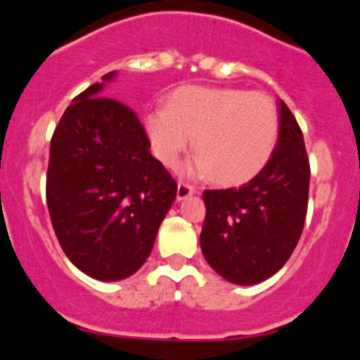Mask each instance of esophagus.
<instances>
[{
    "label": "esophagus",
    "mask_w": 360,
    "mask_h": 360,
    "mask_svg": "<svg viewBox=\"0 0 360 360\" xmlns=\"http://www.w3.org/2000/svg\"><path fill=\"white\" fill-rule=\"evenodd\" d=\"M193 193H197V190H195L192 185L179 181V187H176V200H185V198L192 197Z\"/></svg>",
    "instance_id": "esophagus-1"
}]
</instances>
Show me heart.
Masks as SVG:
<instances>
[{"mask_svg":"<svg viewBox=\"0 0 360 360\" xmlns=\"http://www.w3.org/2000/svg\"><path fill=\"white\" fill-rule=\"evenodd\" d=\"M146 131L165 165H179L195 136L193 170L221 185H240L269 163L278 117L274 101L260 91L184 86L172 93L167 108L146 115Z\"/></svg>","mask_w":360,"mask_h":360,"instance_id":"b5f03b06","label":"heart"}]
</instances>
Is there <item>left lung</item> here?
<instances>
[{
	"mask_svg": "<svg viewBox=\"0 0 360 360\" xmlns=\"http://www.w3.org/2000/svg\"><path fill=\"white\" fill-rule=\"evenodd\" d=\"M281 130L269 163L238 188L205 190L202 254L212 269L237 285L277 274L304 230L310 167L304 135L278 100Z\"/></svg>",
	"mask_w": 360,
	"mask_h": 360,
	"instance_id": "1",
	"label": "left lung"
}]
</instances>
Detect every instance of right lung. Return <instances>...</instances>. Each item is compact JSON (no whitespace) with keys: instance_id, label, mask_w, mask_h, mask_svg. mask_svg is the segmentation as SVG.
<instances>
[{"instance_id":"right-lung-1","label":"right lung","mask_w":360,"mask_h":360,"mask_svg":"<svg viewBox=\"0 0 360 360\" xmlns=\"http://www.w3.org/2000/svg\"><path fill=\"white\" fill-rule=\"evenodd\" d=\"M115 72L75 96L53 133L46 203L75 267L96 281L135 274L152 252L176 181L150 153L139 117L105 96Z\"/></svg>"}]
</instances>
